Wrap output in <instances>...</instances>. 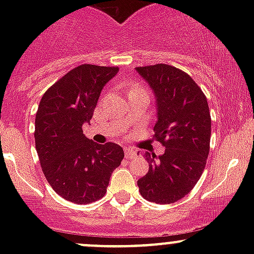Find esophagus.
I'll use <instances>...</instances> for the list:
<instances>
[{"label": "esophagus", "mask_w": 254, "mask_h": 254, "mask_svg": "<svg viewBox=\"0 0 254 254\" xmlns=\"http://www.w3.org/2000/svg\"><path fill=\"white\" fill-rule=\"evenodd\" d=\"M137 156V152L135 150H132V148H125V157L127 158H135Z\"/></svg>", "instance_id": "1"}]
</instances>
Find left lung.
Wrapping results in <instances>:
<instances>
[{
	"instance_id": "8db88e82",
	"label": "left lung",
	"mask_w": 254,
	"mask_h": 254,
	"mask_svg": "<svg viewBox=\"0 0 254 254\" xmlns=\"http://www.w3.org/2000/svg\"><path fill=\"white\" fill-rule=\"evenodd\" d=\"M156 98V140L166 150L145 153L148 172L137 181L143 199L156 204L181 200L205 168L211 118L206 97L194 79L175 66L157 64L135 68Z\"/></svg>"
}]
</instances>
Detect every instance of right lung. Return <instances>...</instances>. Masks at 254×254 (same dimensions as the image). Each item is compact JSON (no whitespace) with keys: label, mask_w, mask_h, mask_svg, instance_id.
Masks as SVG:
<instances>
[{"label":"right lung","mask_w":254,"mask_h":254,"mask_svg":"<svg viewBox=\"0 0 254 254\" xmlns=\"http://www.w3.org/2000/svg\"><path fill=\"white\" fill-rule=\"evenodd\" d=\"M118 67L81 65L42 97L35 115V147L51 188L68 201L89 204L103 198L124 151L118 143L93 142L82 125L89 123L103 87Z\"/></svg>","instance_id":"1"}]
</instances>
